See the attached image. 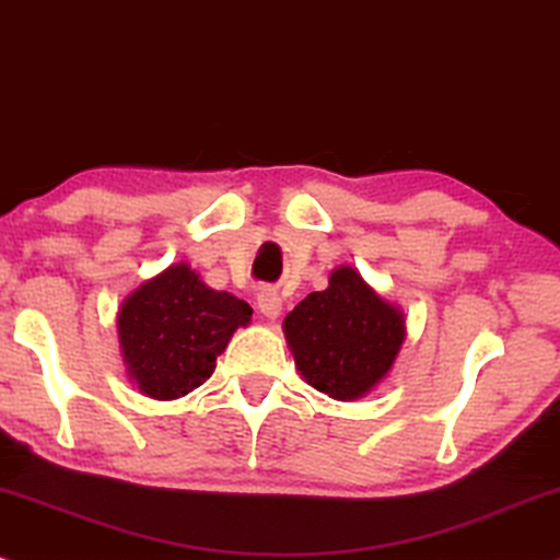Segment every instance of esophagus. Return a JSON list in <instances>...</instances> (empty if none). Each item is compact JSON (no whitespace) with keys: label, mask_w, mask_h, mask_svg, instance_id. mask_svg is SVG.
<instances>
[{"label":"esophagus","mask_w":560,"mask_h":560,"mask_svg":"<svg viewBox=\"0 0 560 560\" xmlns=\"http://www.w3.org/2000/svg\"><path fill=\"white\" fill-rule=\"evenodd\" d=\"M258 310L262 315H266V318L276 320L281 315V310H284V302H281L276 289H260V292H258Z\"/></svg>","instance_id":"esophagus-1"}]
</instances>
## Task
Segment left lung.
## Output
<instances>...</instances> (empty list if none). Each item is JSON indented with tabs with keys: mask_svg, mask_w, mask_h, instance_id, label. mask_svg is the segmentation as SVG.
I'll list each match as a JSON object with an SVG mask.
<instances>
[{
	"mask_svg": "<svg viewBox=\"0 0 560 560\" xmlns=\"http://www.w3.org/2000/svg\"><path fill=\"white\" fill-rule=\"evenodd\" d=\"M287 345L307 386L328 399L368 396L407 339L404 310L375 292L354 266H339L284 318Z\"/></svg>",
	"mask_w": 560,
	"mask_h": 560,
	"instance_id": "8db88e82",
	"label": "left lung"
}]
</instances>
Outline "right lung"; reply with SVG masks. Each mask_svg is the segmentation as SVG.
<instances>
[{
    "label": "right lung",
    "mask_w": 560,
    "mask_h": 560,
    "mask_svg": "<svg viewBox=\"0 0 560 560\" xmlns=\"http://www.w3.org/2000/svg\"><path fill=\"white\" fill-rule=\"evenodd\" d=\"M250 318L245 300L208 287L190 262H172L119 305L117 336L127 378L148 399L187 396L211 378L215 357Z\"/></svg>",
    "instance_id": "add662e5"
}]
</instances>
